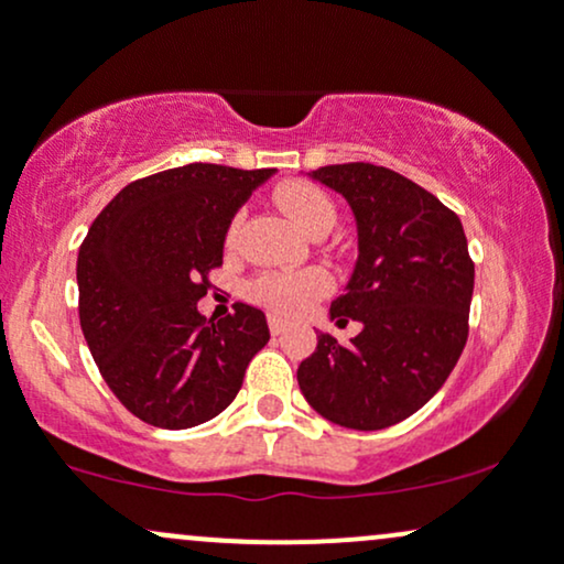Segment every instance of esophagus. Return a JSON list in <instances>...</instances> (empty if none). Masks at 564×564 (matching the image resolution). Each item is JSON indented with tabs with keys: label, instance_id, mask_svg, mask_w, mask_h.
Here are the masks:
<instances>
[{
	"label": "esophagus",
	"instance_id": "obj_1",
	"mask_svg": "<svg viewBox=\"0 0 564 564\" xmlns=\"http://www.w3.org/2000/svg\"><path fill=\"white\" fill-rule=\"evenodd\" d=\"M268 326H270V334H273V336L286 334V321L275 318V315H270V318H268Z\"/></svg>",
	"mask_w": 564,
	"mask_h": 564
}]
</instances>
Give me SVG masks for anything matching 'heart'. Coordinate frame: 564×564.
I'll list each match as a JSON object with an SVG mask.
<instances>
[{
	"label": "heart",
	"instance_id": "1",
	"mask_svg": "<svg viewBox=\"0 0 564 564\" xmlns=\"http://www.w3.org/2000/svg\"><path fill=\"white\" fill-rule=\"evenodd\" d=\"M278 204L294 225L310 238L326 236L336 225V206L321 187L310 183H286L278 187ZM238 232V219L230 225L228 241ZM334 289L332 275L326 270H294V273H264L249 283V300L262 304L270 313L283 318H300L315 302H321Z\"/></svg>",
	"mask_w": 564,
	"mask_h": 564
}]
</instances>
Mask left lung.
I'll use <instances>...</instances> for the list:
<instances>
[{
  "label": "left lung",
  "instance_id": "left-lung-1",
  "mask_svg": "<svg viewBox=\"0 0 564 564\" xmlns=\"http://www.w3.org/2000/svg\"><path fill=\"white\" fill-rule=\"evenodd\" d=\"M347 200L358 225V262L332 318L358 321L349 345L318 334L296 368L310 405L328 422L373 432L416 413L462 358L475 264L462 219L403 174L373 164L310 172Z\"/></svg>",
  "mask_w": 564,
  "mask_h": 564
}]
</instances>
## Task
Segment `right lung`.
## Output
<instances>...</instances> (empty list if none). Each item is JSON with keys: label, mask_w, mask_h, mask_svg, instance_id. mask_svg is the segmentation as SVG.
I'll return each instance as SVG.
<instances>
[{"label": "right lung", "mask_w": 564, "mask_h": 564, "mask_svg": "<svg viewBox=\"0 0 564 564\" xmlns=\"http://www.w3.org/2000/svg\"><path fill=\"white\" fill-rule=\"evenodd\" d=\"M275 170L187 164L129 183L79 249V321L102 379L129 413L187 430L223 413L268 345L262 310L206 323L198 300L236 212Z\"/></svg>", "instance_id": "add662e5"}]
</instances>
